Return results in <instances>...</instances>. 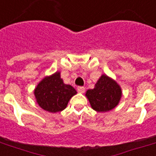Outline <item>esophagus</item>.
Masks as SVG:
<instances>
[{"label": "esophagus", "mask_w": 156, "mask_h": 156, "mask_svg": "<svg viewBox=\"0 0 156 156\" xmlns=\"http://www.w3.org/2000/svg\"><path fill=\"white\" fill-rule=\"evenodd\" d=\"M78 92L80 93H83L85 92V87H78Z\"/></svg>", "instance_id": "34e87169"}]
</instances>
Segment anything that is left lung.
<instances>
[{
  "label": "left lung",
  "mask_w": 156,
  "mask_h": 156,
  "mask_svg": "<svg viewBox=\"0 0 156 156\" xmlns=\"http://www.w3.org/2000/svg\"><path fill=\"white\" fill-rule=\"evenodd\" d=\"M122 95L119 84L106 74L99 78L93 89H88L85 93L92 108L98 112H106L114 109L119 104Z\"/></svg>",
  "instance_id": "obj_1"
}]
</instances>
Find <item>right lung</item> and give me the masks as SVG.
<instances>
[{"label": "right lung", "mask_w": 156, "mask_h": 156, "mask_svg": "<svg viewBox=\"0 0 156 156\" xmlns=\"http://www.w3.org/2000/svg\"><path fill=\"white\" fill-rule=\"evenodd\" d=\"M77 91L61 78L60 72L45 76L34 90L36 102L42 109L52 113L64 110Z\"/></svg>", "instance_id": "right-lung-1"}]
</instances>
